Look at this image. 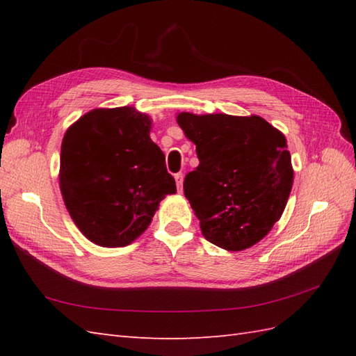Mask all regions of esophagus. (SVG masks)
<instances>
[{"label": "esophagus", "instance_id": "esophagus-1", "mask_svg": "<svg viewBox=\"0 0 356 356\" xmlns=\"http://www.w3.org/2000/svg\"><path fill=\"white\" fill-rule=\"evenodd\" d=\"M174 179H176L177 190H179V191H182V185H184V174H182V172H177V174H174Z\"/></svg>", "mask_w": 356, "mask_h": 356}]
</instances>
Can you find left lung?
<instances>
[{"mask_svg":"<svg viewBox=\"0 0 356 356\" xmlns=\"http://www.w3.org/2000/svg\"><path fill=\"white\" fill-rule=\"evenodd\" d=\"M176 119L199 157L184 193L202 234L226 251L259 243L280 220L292 190L284 134L260 116L184 111Z\"/></svg>","mask_w":356,"mask_h":356,"instance_id":"obj_1","label":"left lung"}]
</instances>
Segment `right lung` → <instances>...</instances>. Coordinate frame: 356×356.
I'll list each match as a JSON object with an SVG mask.
<instances>
[{"mask_svg": "<svg viewBox=\"0 0 356 356\" xmlns=\"http://www.w3.org/2000/svg\"><path fill=\"white\" fill-rule=\"evenodd\" d=\"M149 128V116L133 107L95 108L64 134L59 188L74 225L96 245H130L176 193Z\"/></svg>", "mask_w": 356, "mask_h": 356, "instance_id": "obj_1", "label": "right lung"}]
</instances>
